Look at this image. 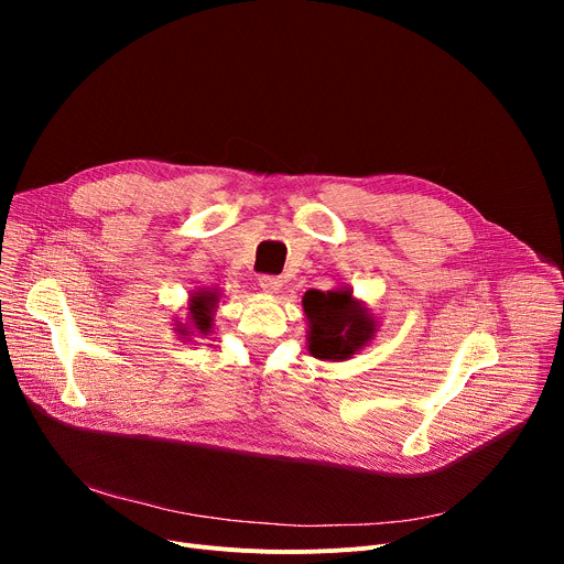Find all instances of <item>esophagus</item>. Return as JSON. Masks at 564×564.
<instances>
[{"mask_svg":"<svg viewBox=\"0 0 564 564\" xmlns=\"http://www.w3.org/2000/svg\"><path fill=\"white\" fill-rule=\"evenodd\" d=\"M260 288L267 292V294H279L281 288H283V279L281 276H260Z\"/></svg>","mask_w":564,"mask_h":564,"instance_id":"34e87169","label":"esophagus"}]
</instances>
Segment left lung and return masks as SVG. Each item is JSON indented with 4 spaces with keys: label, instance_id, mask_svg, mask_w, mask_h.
Here are the masks:
<instances>
[{
    "label": "left lung",
    "instance_id": "left-lung-1",
    "mask_svg": "<svg viewBox=\"0 0 564 564\" xmlns=\"http://www.w3.org/2000/svg\"><path fill=\"white\" fill-rule=\"evenodd\" d=\"M302 306L308 319V351L319 361H347L375 340L379 319L347 285L308 290Z\"/></svg>",
    "mask_w": 564,
    "mask_h": 564
}]
</instances>
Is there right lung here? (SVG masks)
<instances>
[{
  "label": "right lung",
  "instance_id": "add662e5",
  "mask_svg": "<svg viewBox=\"0 0 564 564\" xmlns=\"http://www.w3.org/2000/svg\"><path fill=\"white\" fill-rule=\"evenodd\" d=\"M217 302H219V292H215V290L203 288V290L194 292L189 297V315H187L189 322L177 324L175 332L181 336H196V334L207 336V334H210Z\"/></svg>",
  "mask_w": 564,
  "mask_h": 564
}]
</instances>
